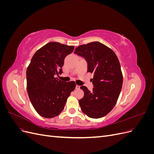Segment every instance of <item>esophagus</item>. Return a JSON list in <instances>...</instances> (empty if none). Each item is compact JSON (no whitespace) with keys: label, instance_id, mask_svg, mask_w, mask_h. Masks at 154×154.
I'll use <instances>...</instances> for the list:
<instances>
[{"label":"esophagus","instance_id":"34e87169","mask_svg":"<svg viewBox=\"0 0 154 154\" xmlns=\"http://www.w3.org/2000/svg\"><path fill=\"white\" fill-rule=\"evenodd\" d=\"M80 88V85H76V89H79V88Z\"/></svg>","mask_w":154,"mask_h":154}]
</instances>
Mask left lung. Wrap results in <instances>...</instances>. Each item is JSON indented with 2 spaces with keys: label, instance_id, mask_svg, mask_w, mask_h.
Returning <instances> with one entry per match:
<instances>
[{
  "label": "left lung",
  "instance_id": "left-lung-1",
  "mask_svg": "<svg viewBox=\"0 0 154 154\" xmlns=\"http://www.w3.org/2000/svg\"><path fill=\"white\" fill-rule=\"evenodd\" d=\"M74 53L86 60L88 72L94 74L92 91L80 87L84 92L79 100L81 109L89 118L103 117L112 110L122 91L123 77L119 60L112 50L99 42L78 46Z\"/></svg>",
  "mask_w": 154,
  "mask_h": 154
}]
</instances>
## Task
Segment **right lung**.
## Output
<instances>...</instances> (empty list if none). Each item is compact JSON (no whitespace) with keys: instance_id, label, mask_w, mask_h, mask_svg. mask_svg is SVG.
Here are the masks:
<instances>
[{"instance_id":"obj_1","label":"right lung","mask_w":154,"mask_h":154,"mask_svg":"<svg viewBox=\"0 0 154 154\" xmlns=\"http://www.w3.org/2000/svg\"><path fill=\"white\" fill-rule=\"evenodd\" d=\"M74 47L48 43L36 51L27 68V91L34 109L42 117L53 118L63 110L75 82H63L56 75L62 73L64 59Z\"/></svg>"}]
</instances>
